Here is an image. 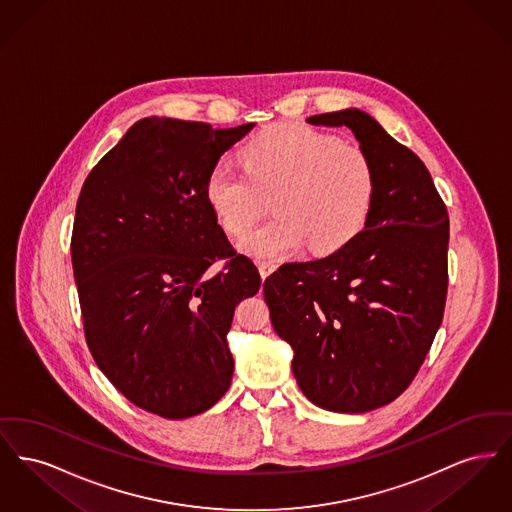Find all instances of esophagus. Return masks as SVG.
<instances>
[{
	"label": "esophagus",
	"instance_id": "34e87169",
	"mask_svg": "<svg viewBox=\"0 0 512 512\" xmlns=\"http://www.w3.org/2000/svg\"><path fill=\"white\" fill-rule=\"evenodd\" d=\"M276 263H272V261H259V272H261V278L265 280L267 276H270L274 270H276Z\"/></svg>",
	"mask_w": 512,
	"mask_h": 512
}]
</instances>
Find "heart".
Segmentation results:
<instances>
[{
	"label": "heart",
	"instance_id": "b5f03b06",
	"mask_svg": "<svg viewBox=\"0 0 512 512\" xmlns=\"http://www.w3.org/2000/svg\"><path fill=\"white\" fill-rule=\"evenodd\" d=\"M244 171L215 165L205 197L220 226L244 236L272 199L274 217L244 240L245 253L274 261L309 242L332 251L365 224L376 192V172L365 149L330 132L282 122L268 126L240 151Z\"/></svg>",
	"mask_w": 512,
	"mask_h": 512
}]
</instances>
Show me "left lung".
Segmentation results:
<instances>
[{
  "label": "left lung",
  "instance_id": "8db88e82",
  "mask_svg": "<svg viewBox=\"0 0 512 512\" xmlns=\"http://www.w3.org/2000/svg\"><path fill=\"white\" fill-rule=\"evenodd\" d=\"M307 122L355 134L376 172L374 201L357 236L328 257L282 265L263 292L305 397L366 413L407 390L436 338L449 217L424 163L368 113L351 107Z\"/></svg>",
  "mask_w": 512,
  "mask_h": 512
}]
</instances>
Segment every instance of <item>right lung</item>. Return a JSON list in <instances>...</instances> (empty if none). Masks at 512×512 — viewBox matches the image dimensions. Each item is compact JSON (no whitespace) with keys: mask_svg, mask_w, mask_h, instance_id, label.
Listing matches in <instances>:
<instances>
[{"mask_svg":"<svg viewBox=\"0 0 512 512\" xmlns=\"http://www.w3.org/2000/svg\"><path fill=\"white\" fill-rule=\"evenodd\" d=\"M253 126L147 117L82 186L71 255L86 341L107 380L147 413L188 418L230 388L226 336L261 274L228 242L205 184ZM219 258L229 261L213 275Z\"/></svg>","mask_w":512,"mask_h":512,"instance_id":"right-lung-1","label":"right lung"}]
</instances>
